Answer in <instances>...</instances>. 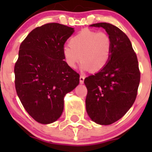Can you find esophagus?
<instances>
[{"label": "esophagus", "mask_w": 152, "mask_h": 152, "mask_svg": "<svg viewBox=\"0 0 152 152\" xmlns=\"http://www.w3.org/2000/svg\"><path fill=\"white\" fill-rule=\"evenodd\" d=\"M79 81H80V83L81 84H83L84 83V81H85V76H80V78H79Z\"/></svg>", "instance_id": "obj_1"}]
</instances>
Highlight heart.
Masks as SVG:
<instances>
[{"mask_svg":"<svg viewBox=\"0 0 152 152\" xmlns=\"http://www.w3.org/2000/svg\"><path fill=\"white\" fill-rule=\"evenodd\" d=\"M70 45L62 49L64 59L70 67H76L81 60L82 68L96 72L108 63L113 49L111 38L104 32L84 29L70 38Z\"/></svg>","mask_w":152,"mask_h":152,"instance_id":"obj_1","label":"heart"}]
</instances>
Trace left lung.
I'll return each instance as SVG.
<instances>
[{
	"label": "left lung",
	"instance_id": "obj_1",
	"mask_svg": "<svg viewBox=\"0 0 152 152\" xmlns=\"http://www.w3.org/2000/svg\"><path fill=\"white\" fill-rule=\"evenodd\" d=\"M90 26L105 29L113 49L107 65L84 81L86 110L96 124L110 125L121 118L135 101L140 79L138 61L129 39L120 28L107 23Z\"/></svg>",
	"mask_w": 152,
	"mask_h": 152
}]
</instances>
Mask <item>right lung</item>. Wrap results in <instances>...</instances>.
I'll use <instances>...</instances> for the list:
<instances>
[{"label": "right lung", "mask_w": 152, "mask_h": 152, "mask_svg": "<svg viewBox=\"0 0 152 152\" xmlns=\"http://www.w3.org/2000/svg\"><path fill=\"white\" fill-rule=\"evenodd\" d=\"M73 32L62 24L46 23L32 30L20 44L15 89L25 110L38 123L56 121L63 112L65 96L79 83V74L62 54Z\"/></svg>", "instance_id": "obj_1"}]
</instances>
